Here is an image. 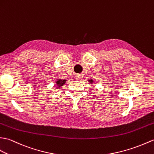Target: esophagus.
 <instances>
[{"mask_svg":"<svg viewBox=\"0 0 154 154\" xmlns=\"http://www.w3.org/2000/svg\"><path fill=\"white\" fill-rule=\"evenodd\" d=\"M75 79L76 80H81L82 79H83V76H81V75H78L75 77Z\"/></svg>","mask_w":154,"mask_h":154,"instance_id":"obj_1","label":"esophagus"}]
</instances>
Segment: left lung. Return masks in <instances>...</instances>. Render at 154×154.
<instances>
[{
	"label": "left lung",
	"mask_w": 154,
	"mask_h": 154,
	"mask_svg": "<svg viewBox=\"0 0 154 154\" xmlns=\"http://www.w3.org/2000/svg\"><path fill=\"white\" fill-rule=\"evenodd\" d=\"M88 81H89V82H91V83H93V81H92V79H91V80H89Z\"/></svg>",
	"instance_id": "1"
}]
</instances>
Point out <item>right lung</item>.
Segmentation results:
<instances>
[{"mask_svg": "<svg viewBox=\"0 0 154 154\" xmlns=\"http://www.w3.org/2000/svg\"><path fill=\"white\" fill-rule=\"evenodd\" d=\"M66 82V80H63V79H58V81H56V87L57 88H59L61 86H63L64 84H65V83Z\"/></svg>", "mask_w": 154, "mask_h": 154, "instance_id": "right-lung-1", "label": "right lung"}]
</instances>
